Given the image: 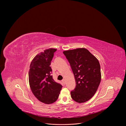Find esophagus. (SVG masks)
I'll return each instance as SVG.
<instances>
[{
    "mask_svg": "<svg viewBox=\"0 0 126 126\" xmlns=\"http://www.w3.org/2000/svg\"><path fill=\"white\" fill-rule=\"evenodd\" d=\"M62 83L63 84H65V79H63L62 80Z\"/></svg>",
    "mask_w": 126,
    "mask_h": 126,
    "instance_id": "esophagus-1",
    "label": "esophagus"
}]
</instances>
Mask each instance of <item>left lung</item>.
Returning a JSON list of instances; mask_svg holds the SVG:
<instances>
[{"label":"left lung","instance_id":"1","mask_svg":"<svg viewBox=\"0 0 126 126\" xmlns=\"http://www.w3.org/2000/svg\"><path fill=\"white\" fill-rule=\"evenodd\" d=\"M63 53L69 62L76 81L75 89L71 91V98L80 103L88 101L96 92L101 82L99 61L85 48Z\"/></svg>","mask_w":126,"mask_h":126}]
</instances>
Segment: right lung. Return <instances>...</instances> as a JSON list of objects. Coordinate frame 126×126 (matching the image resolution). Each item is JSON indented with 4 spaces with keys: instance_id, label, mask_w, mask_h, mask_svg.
Wrapping results in <instances>:
<instances>
[{
    "instance_id": "1",
    "label": "right lung",
    "mask_w": 126,
    "mask_h": 126,
    "mask_svg": "<svg viewBox=\"0 0 126 126\" xmlns=\"http://www.w3.org/2000/svg\"><path fill=\"white\" fill-rule=\"evenodd\" d=\"M56 49H46L32 61L28 73L29 82L34 95L42 103L49 104L58 98L62 86L53 79L50 66Z\"/></svg>"
}]
</instances>
